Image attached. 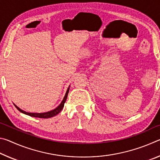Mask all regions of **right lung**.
<instances>
[{
    "label": "right lung",
    "mask_w": 160,
    "mask_h": 160,
    "mask_svg": "<svg viewBox=\"0 0 160 160\" xmlns=\"http://www.w3.org/2000/svg\"><path fill=\"white\" fill-rule=\"evenodd\" d=\"M68 92H69V88H68L67 90V92L66 93V95H65L64 98L63 99V101L61 102V104L59 105L58 107H57L56 108V109H54L52 111H50V112H45V113H28V112H25V111L22 110L20 109V108L18 107L16 105H15V107L17 108V109H18V111H20V112L25 113V114H27L28 116H32V117H37V118H51L53 117V116L57 115L58 113H59L61 112V111L63 109V108L64 107V104L65 102H66V99L68 97Z\"/></svg>",
    "instance_id": "add662e5"
}]
</instances>
